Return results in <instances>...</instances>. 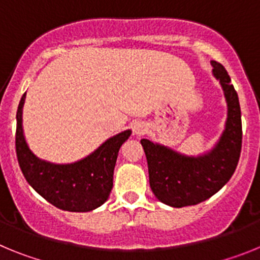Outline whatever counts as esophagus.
<instances>
[{
  "label": "esophagus",
  "mask_w": 260,
  "mask_h": 260,
  "mask_svg": "<svg viewBox=\"0 0 260 260\" xmlns=\"http://www.w3.org/2000/svg\"><path fill=\"white\" fill-rule=\"evenodd\" d=\"M133 130H134V133L137 135H143L144 133L147 132V126L144 125L143 122H135L134 127H133Z\"/></svg>",
  "instance_id": "1"
}]
</instances>
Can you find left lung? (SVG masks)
Listing matches in <instances>:
<instances>
[{
  "label": "left lung",
  "instance_id": "left-lung-1",
  "mask_svg": "<svg viewBox=\"0 0 260 260\" xmlns=\"http://www.w3.org/2000/svg\"><path fill=\"white\" fill-rule=\"evenodd\" d=\"M228 104V118L219 142L210 152L186 156L169 147L142 139L150 186L156 198L171 207L194 206L211 198L231 180L241 155L242 122L238 95L221 63L211 61Z\"/></svg>",
  "mask_w": 260,
  "mask_h": 260
}]
</instances>
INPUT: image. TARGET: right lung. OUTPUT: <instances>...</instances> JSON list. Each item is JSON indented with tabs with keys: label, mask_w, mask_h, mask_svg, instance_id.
Instances as JSON below:
<instances>
[{
	"label": "right lung",
	"mask_w": 260,
	"mask_h": 260,
	"mask_svg": "<svg viewBox=\"0 0 260 260\" xmlns=\"http://www.w3.org/2000/svg\"><path fill=\"white\" fill-rule=\"evenodd\" d=\"M23 93L17 110L15 148L22 173L36 192L54 207L70 212H88L105 203L113 187L118 151L132 135L130 130L105 141L91 155L73 164H53L32 153L23 135Z\"/></svg>",
	"instance_id": "add662e5"
}]
</instances>
